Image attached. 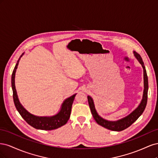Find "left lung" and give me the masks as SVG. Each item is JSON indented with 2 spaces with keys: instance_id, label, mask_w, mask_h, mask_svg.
Segmentation results:
<instances>
[{
  "instance_id": "8db88e82",
  "label": "left lung",
  "mask_w": 158,
  "mask_h": 158,
  "mask_svg": "<svg viewBox=\"0 0 158 158\" xmlns=\"http://www.w3.org/2000/svg\"><path fill=\"white\" fill-rule=\"evenodd\" d=\"M134 55L138 60V62L141 64L143 70H144V92H143V96L142 99L140 103L139 106H138L136 109H135L134 111L129 114L128 116L124 117L121 119H119L118 121H110L106 120V119L103 118L102 117H100L98 114L96 110H95V106L94 103V101L92 98L90 96H88V103L90 108V111L92 112L93 117L94 118L95 121L98 125L103 127L104 128H106L109 130L113 131H122L125 129L127 128L130 127L132 123H135L137 119L138 118L142 113L144 112V109L146 108V104H147V100H148V76L146 73V70L144 66V62H143L142 57L140 55L137 53L136 52H133Z\"/></svg>"
}]
</instances>
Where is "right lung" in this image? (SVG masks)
<instances>
[{"instance_id": "obj_1", "label": "right lung", "mask_w": 158, "mask_h": 158, "mask_svg": "<svg viewBox=\"0 0 158 158\" xmlns=\"http://www.w3.org/2000/svg\"><path fill=\"white\" fill-rule=\"evenodd\" d=\"M23 53L20 56L17 63L14 67L12 74V88L13 92V99L14 103L15 105L17 111L20 114L22 117L29 124V125L36 129H40V130L45 131H51L54 129L58 128L64 125L67 123L70 118L72 106L74 102V98L76 94H74L72 96L66 99L62 104L60 111L55 114L53 116L51 117H39L35 116L30 113L27 110L23 107L22 104L19 101L18 95L16 92V89L15 87V74L18 68V65L20 58L22 56Z\"/></svg>"}]
</instances>
